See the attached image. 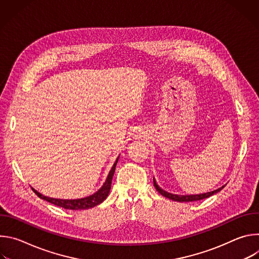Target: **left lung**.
I'll use <instances>...</instances> for the list:
<instances>
[{
	"mask_svg": "<svg viewBox=\"0 0 259 259\" xmlns=\"http://www.w3.org/2000/svg\"><path fill=\"white\" fill-rule=\"evenodd\" d=\"M154 186L156 188V190L164 197L170 199V200H173V201H177V202H193V201H199V200H203V199H206L216 193H218L219 191L223 190L226 186L219 188L218 190H215L213 192H210V193H206V194H200V195H190V196H178V195H173V194H170V193H167L165 192L164 190H162L158 184L156 182V180L154 179Z\"/></svg>",
	"mask_w": 259,
	"mask_h": 259,
	"instance_id": "1",
	"label": "left lung"
}]
</instances>
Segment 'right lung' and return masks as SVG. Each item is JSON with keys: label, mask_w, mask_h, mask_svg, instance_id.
I'll return each instance as SVG.
<instances>
[{"label": "right lung", "mask_w": 259, "mask_h": 259, "mask_svg": "<svg viewBox=\"0 0 259 259\" xmlns=\"http://www.w3.org/2000/svg\"><path fill=\"white\" fill-rule=\"evenodd\" d=\"M119 159V158H118ZM118 159L116 160L112 170L109 171L108 176L104 182V184L102 186V188L97 191L95 194H93L92 196H89L87 198H83V199H77V200H60V199H53V198H48L45 197L43 195H41L40 193L36 192L35 190L32 189V191L34 192V194L38 196L40 199H43L51 204H54L56 206L62 207L64 209H70V210H84V209H89L92 208L100 203H102L106 197L108 196V193L110 191V186H112V179L115 173V169H116V165L118 163Z\"/></svg>", "instance_id": "right-lung-1"}]
</instances>
